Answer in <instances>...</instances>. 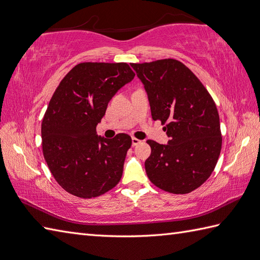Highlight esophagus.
I'll return each mask as SVG.
<instances>
[{"label":"esophagus","mask_w":260,"mask_h":260,"mask_svg":"<svg viewBox=\"0 0 260 260\" xmlns=\"http://www.w3.org/2000/svg\"><path fill=\"white\" fill-rule=\"evenodd\" d=\"M142 141H140L139 139H135V137H132V145L133 146H136L137 144H140Z\"/></svg>","instance_id":"1"}]
</instances>
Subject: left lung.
<instances>
[{
  "mask_svg": "<svg viewBox=\"0 0 260 260\" xmlns=\"http://www.w3.org/2000/svg\"><path fill=\"white\" fill-rule=\"evenodd\" d=\"M144 85L154 120L165 124L168 144L147 141L145 161L154 185L185 194L211 175L221 151L219 114L210 93L196 75L174 59L131 63Z\"/></svg>",
  "mask_w": 260,
  "mask_h": 260,
  "instance_id": "8db88e82",
  "label": "left lung"
}]
</instances>
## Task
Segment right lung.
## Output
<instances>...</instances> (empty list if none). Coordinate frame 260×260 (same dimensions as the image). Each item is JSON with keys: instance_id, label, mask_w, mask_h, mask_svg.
Segmentation results:
<instances>
[{"instance_id": "obj_1", "label": "right lung", "mask_w": 260, "mask_h": 260, "mask_svg": "<svg viewBox=\"0 0 260 260\" xmlns=\"http://www.w3.org/2000/svg\"><path fill=\"white\" fill-rule=\"evenodd\" d=\"M135 74L124 62H82L60 82L42 120V151L49 170L70 194L90 199L118 183L132 145L129 135H97L108 103Z\"/></svg>"}]
</instances>
